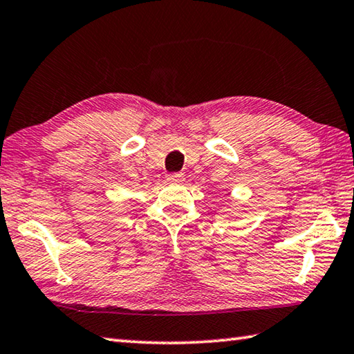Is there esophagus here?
<instances>
[{
  "label": "esophagus",
  "instance_id": "34e87169",
  "mask_svg": "<svg viewBox=\"0 0 354 354\" xmlns=\"http://www.w3.org/2000/svg\"><path fill=\"white\" fill-rule=\"evenodd\" d=\"M167 179H169V183L171 184H181L184 181V175L183 173H171V175L167 176Z\"/></svg>",
  "mask_w": 354,
  "mask_h": 354
}]
</instances>
